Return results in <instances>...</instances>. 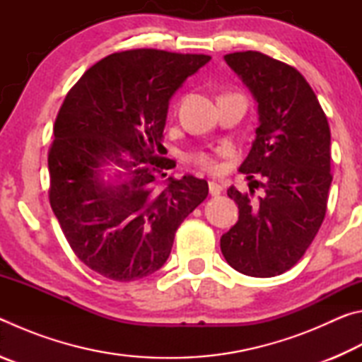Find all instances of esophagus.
Wrapping results in <instances>:
<instances>
[{"label":"esophagus","instance_id":"esophagus-1","mask_svg":"<svg viewBox=\"0 0 362 362\" xmlns=\"http://www.w3.org/2000/svg\"><path fill=\"white\" fill-rule=\"evenodd\" d=\"M222 185H220V183H217V182H209V193L212 194V196H218L220 193H222Z\"/></svg>","mask_w":362,"mask_h":362}]
</instances>
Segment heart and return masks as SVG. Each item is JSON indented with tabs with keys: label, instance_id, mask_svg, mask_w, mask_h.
<instances>
[{
	"label": "heart",
	"instance_id": "b5f03b06",
	"mask_svg": "<svg viewBox=\"0 0 362 362\" xmlns=\"http://www.w3.org/2000/svg\"><path fill=\"white\" fill-rule=\"evenodd\" d=\"M192 161L194 164H198V166H201L203 169H207V170H214L217 168L216 161H214V158L211 155H207V153H196V155L192 156Z\"/></svg>",
	"mask_w": 362,
	"mask_h": 362
}]
</instances>
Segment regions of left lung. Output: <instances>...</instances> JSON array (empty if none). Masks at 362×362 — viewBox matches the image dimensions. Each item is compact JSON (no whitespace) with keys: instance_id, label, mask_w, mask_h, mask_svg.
Instances as JSON below:
<instances>
[{"instance_id":"left-lung-1","label":"left lung","mask_w":362,"mask_h":362,"mask_svg":"<svg viewBox=\"0 0 362 362\" xmlns=\"http://www.w3.org/2000/svg\"><path fill=\"white\" fill-rule=\"evenodd\" d=\"M257 102L259 126L240 170L259 201L228 188L238 222L220 238L228 265L254 278L291 269L315 240L326 216L330 129L317 97L293 66L257 51L223 57ZM260 173L262 182L253 180Z\"/></svg>"}]
</instances>
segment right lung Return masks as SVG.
I'll return each instance as SVG.
<instances>
[{"label": "right lung", "mask_w": 362, "mask_h": 362, "mask_svg": "<svg viewBox=\"0 0 362 362\" xmlns=\"http://www.w3.org/2000/svg\"><path fill=\"white\" fill-rule=\"evenodd\" d=\"M211 57L158 49L115 52L79 78L60 107L47 166L49 201L70 247L108 279L150 276L175 231L206 199L207 182L161 153L169 100Z\"/></svg>", "instance_id": "obj_1"}]
</instances>
